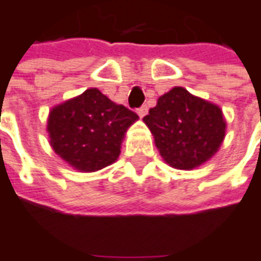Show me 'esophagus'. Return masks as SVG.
<instances>
[{"label": "esophagus", "mask_w": 261, "mask_h": 261, "mask_svg": "<svg viewBox=\"0 0 261 261\" xmlns=\"http://www.w3.org/2000/svg\"><path fill=\"white\" fill-rule=\"evenodd\" d=\"M136 112H138V115H139L141 118H143V116H145V115L148 113V107H145V105H143V107L139 108V109H138Z\"/></svg>", "instance_id": "34e87169"}]
</instances>
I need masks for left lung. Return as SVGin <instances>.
I'll return each mask as SVG.
<instances>
[{
  "label": "left lung",
  "mask_w": 261,
  "mask_h": 261,
  "mask_svg": "<svg viewBox=\"0 0 261 261\" xmlns=\"http://www.w3.org/2000/svg\"><path fill=\"white\" fill-rule=\"evenodd\" d=\"M143 122L169 166L192 170L212 159L226 136V119L216 103L175 86L159 96Z\"/></svg>",
  "instance_id": "obj_1"
}]
</instances>
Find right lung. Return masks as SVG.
Wrapping results in <instances>:
<instances>
[{
  "label": "right lung",
  "mask_w": 261,
  "mask_h": 261,
  "mask_svg": "<svg viewBox=\"0 0 261 261\" xmlns=\"http://www.w3.org/2000/svg\"><path fill=\"white\" fill-rule=\"evenodd\" d=\"M139 116L96 88L54 107L48 115L49 145L79 172H96L118 161L122 142Z\"/></svg>",
  "instance_id": "right-lung-1"
}]
</instances>
